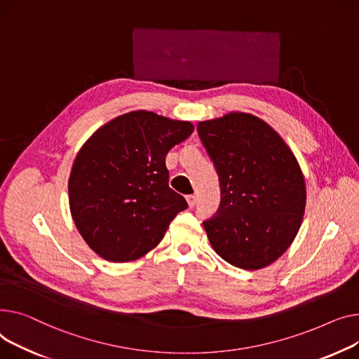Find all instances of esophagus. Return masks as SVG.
Segmentation results:
<instances>
[{
	"label": "esophagus",
	"mask_w": 359,
	"mask_h": 359,
	"mask_svg": "<svg viewBox=\"0 0 359 359\" xmlns=\"http://www.w3.org/2000/svg\"><path fill=\"white\" fill-rule=\"evenodd\" d=\"M187 201H188V205L193 208L196 205V203H197V197L196 196H187Z\"/></svg>",
	"instance_id": "esophagus-1"
}]
</instances>
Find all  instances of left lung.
<instances>
[{"mask_svg":"<svg viewBox=\"0 0 359 359\" xmlns=\"http://www.w3.org/2000/svg\"><path fill=\"white\" fill-rule=\"evenodd\" d=\"M197 132L220 182V205L204 220L217 255L242 269H261L296 238L306 184L296 156L261 118L230 113L200 121Z\"/></svg>","mask_w":359,"mask_h":359,"instance_id":"obj_1","label":"left lung"}]
</instances>
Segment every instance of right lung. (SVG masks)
<instances>
[{
	"instance_id": "right-lung-1",
	"label": "right lung",
	"mask_w": 359,
	"mask_h": 359,
	"mask_svg": "<svg viewBox=\"0 0 359 359\" xmlns=\"http://www.w3.org/2000/svg\"><path fill=\"white\" fill-rule=\"evenodd\" d=\"M189 121L130 111L81 147L69 175L71 215L81 236L111 262L139 259L188 207L170 187L165 158L193 133Z\"/></svg>"
}]
</instances>
